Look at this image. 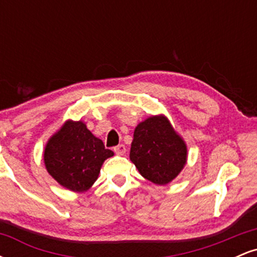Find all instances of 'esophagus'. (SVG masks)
I'll return each instance as SVG.
<instances>
[{
    "instance_id": "esophagus-1",
    "label": "esophagus",
    "mask_w": 257,
    "mask_h": 257,
    "mask_svg": "<svg viewBox=\"0 0 257 257\" xmlns=\"http://www.w3.org/2000/svg\"><path fill=\"white\" fill-rule=\"evenodd\" d=\"M113 151H114V153H117V155L122 156V155H124V153H125L126 149H125L124 145H117V146L113 147Z\"/></svg>"
}]
</instances>
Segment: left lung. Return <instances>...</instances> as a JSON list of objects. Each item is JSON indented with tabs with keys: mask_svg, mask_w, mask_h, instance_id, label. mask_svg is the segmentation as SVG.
Wrapping results in <instances>:
<instances>
[{
	"mask_svg": "<svg viewBox=\"0 0 257 257\" xmlns=\"http://www.w3.org/2000/svg\"><path fill=\"white\" fill-rule=\"evenodd\" d=\"M187 149L166 117H150L134 132L131 161L144 178L166 185L178 176L186 163Z\"/></svg>",
	"mask_w": 257,
	"mask_h": 257,
	"instance_id": "8db88e82",
	"label": "left lung"
}]
</instances>
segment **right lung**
I'll return each mask as SVG.
<instances>
[{
    "label": "right lung",
    "instance_id": "1",
    "mask_svg": "<svg viewBox=\"0 0 257 257\" xmlns=\"http://www.w3.org/2000/svg\"><path fill=\"white\" fill-rule=\"evenodd\" d=\"M112 156L113 152L105 149L84 123L69 120L47 144L44 164L61 186L83 192L98 179L105 159Z\"/></svg>",
    "mask_w": 257,
    "mask_h": 257
}]
</instances>
